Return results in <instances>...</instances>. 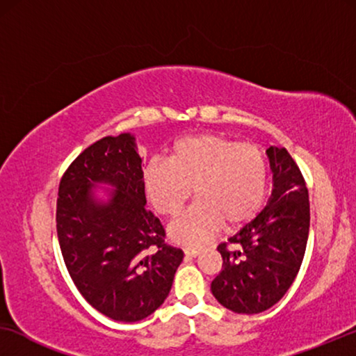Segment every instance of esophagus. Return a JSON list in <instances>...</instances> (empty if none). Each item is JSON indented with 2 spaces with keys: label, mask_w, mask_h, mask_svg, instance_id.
I'll return each mask as SVG.
<instances>
[{
  "label": "esophagus",
  "mask_w": 356,
  "mask_h": 356,
  "mask_svg": "<svg viewBox=\"0 0 356 356\" xmlns=\"http://www.w3.org/2000/svg\"><path fill=\"white\" fill-rule=\"evenodd\" d=\"M184 254H186L188 257H196V256L201 254V250H199V248H196V246H186V248H184Z\"/></svg>",
  "instance_id": "1"
}]
</instances>
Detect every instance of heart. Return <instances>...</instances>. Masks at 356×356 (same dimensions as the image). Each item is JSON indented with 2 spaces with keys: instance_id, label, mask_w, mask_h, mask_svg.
Returning <instances> with one entry per match:
<instances>
[{
  "instance_id": "obj_1",
  "label": "heart",
  "mask_w": 356,
  "mask_h": 356,
  "mask_svg": "<svg viewBox=\"0 0 356 356\" xmlns=\"http://www.w3.org/2000/svg\"><path fill=\"white\" fill-rule=\"evenodd\" d=\"M149 202L163 217H175L191 197L196 204L170 223L168 235L199 246L227 228L241 227L259 212L267 189L264 155L256 145L220 134L177 140L168 162H150L143 172Z\"/></svg>"
}]
</instances>
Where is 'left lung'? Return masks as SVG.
<instances>
[{"label":"left lung","mask_w":356,"mask_h":356,"mask_svg":"<svg viewBox=\"0 0 356 356\" xmlns=\"http://www.w3.org/2000/svg\"><path fill=\"white\" fill-rule=\"evenodd\" d=\"M266 154L272 172L267 206L217 248L223 264L212 280V295L238 314L262 313L282 300L298 274L308 241L309 199L303 175L285 147L270 145Z\"/></svg>","instance_id":"left-lung-1"}]
</instances>
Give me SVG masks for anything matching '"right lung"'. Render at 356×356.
Wrapping results in <instances>:
<instances>
[{"label": "right lung", "instance_id": "add662e5", "mask_svg": "<svg viewBox=\"0 0 356 356\" xmlns=\"http://www.w3.org/2000/svg\"><path fill=\"white\" fill-rule=\"evenodd\" d=\"M108 186L107 199L94 187ZM143 160L133 134L106 136L63 175L56 232L72 282L106 318L136 323L167 298L183 251L165 243L162 223L145 209Z\"/></svg>", "mask_w": 356, "mask_h": 356}]
</instances>
